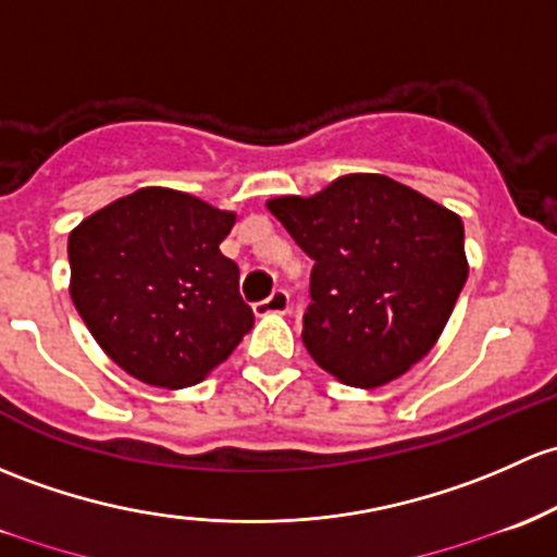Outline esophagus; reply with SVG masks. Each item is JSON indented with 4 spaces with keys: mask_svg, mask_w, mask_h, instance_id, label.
<instances>
[{
    "mask_svg": "<svg viewBox=\"0 0 557 557\" xmlns=\"http://www.w3.org/2000/svg\"><path fill=\"white\" fill-rule=\"evenodd\" d=\"M290 309V296L288 290L277 288L272 296L263 298V301H256L253 304V312L263 318V314H285Z\"/></svg>",
    "mask_w": 557,
    "mask_h": 557,
    "instance_id": "obj_1",
    "label": "esophagus"
}]
</instances>
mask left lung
Returning <instances> with one entry per match:
<instances>
[{
	"label": "left lung",
	"mask_w": 557,
	"mask_h": 557,
	"mask_svg": "<svg viewBox=\"0 0 557 557\" xmlns=\"http://www.w3.org/2000/svg\"><path fill=\"white\" fill-rule=\"evenodd\" d=\"M267 208L314 261L304 347L352 386H382L432 349L467 283L459 215L376 173Z\"/></svg>",
	"instance_id": "1"
}]
</instances>
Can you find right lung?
<instances>
[{
    "label": "right lung",
    "mask_w": 557,
    "mask_h": 557,
    "mask_svg": "<svg viewBox=\"0 0 557 557\" xmlns=\"http://www.w3.org/2000/svg\"><path fill=\"white\" fill-rule=\"evenodd\" d=\"M234 213L146 186L69 234L72 301L122 371L178 389L234 352L253 327L239 267L219 250Z\"/></svg>",
    "instance_id": "add662e5"
}]
</instances>
